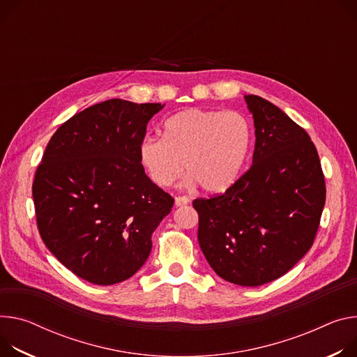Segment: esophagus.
<instances>
[{"label": "esophagus", "instance_id": "esophagus-1", "mask_svg": "<svg viewBox=\"0 0 357 357\" xmlns=\"http://www.w3.org/2000/svg\"><path fill=\"white\" fill-rule=\"evenodd\" d=\"M189 204V199L186 197H178L175 198V206L179 208V206H183V205H188Z\"/></svg>", "mask_w": 357, "mask_h": 357}]
</instances>
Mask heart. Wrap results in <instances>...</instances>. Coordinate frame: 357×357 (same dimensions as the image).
I'll return each mask as SVG.
<instances>
[{"instance_id":"b5f03b06","label":"heart","mask_w":357,"mask_h":357,"mask_svg":"<svg viewBox=\"0 0 357 357\" xmlns=\"http://www.w3.org/2000/svg\"><path fill=\"white\" fill-rule=\"evenodd\" d=\"M250 139L252 129L242 114L192 108L168 118L162 138L145 137L138 158L159 188L172 185L185 167V186L198 183L208 193H219L239 178Z\"/></svg>"}]
</instances>
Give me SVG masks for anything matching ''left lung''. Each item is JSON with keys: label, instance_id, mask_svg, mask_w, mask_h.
<instances>
[{"label": "left lung", "instance_id": "left-lung-1", "mask_svg": "<svg viewBox=\"0 0 357 357\" xmlns=\"http://www.w3.org/2000/svg\"><path fill=\"white\" fill-rule=\"evenodd\" d=\"M253 118L249 171L222 195L195 199L198 241L211 268L241 286H261L294 268L312 248L326 186L303 128L257 95H245Z\"/></svg>", "mask_w": 357, "mask_h": 357}]
</instances>
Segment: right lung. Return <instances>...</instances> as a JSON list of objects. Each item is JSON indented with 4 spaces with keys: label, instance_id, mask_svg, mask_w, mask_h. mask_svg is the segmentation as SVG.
<instances>
[{
    "label": "right lung",
    "instance_id": "obj_1",
    "mask_svg": "<svg viewBox=\"0 0 357 357\" xmlns=\"http://www.w3.org/2000/svg\"><path fill=\"white\" fill-rule=\"evenodd\" d=\"M165 104L108 100L62 123L32 183L40 235L58 261L93 284L135 275L174 206L139 164L138 145Z\"/></svg>",
    "mask_w": 357,
    "mask_h": 357
}]
</instances>
